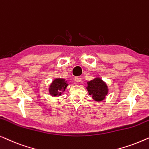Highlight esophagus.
<instances>
[{
	"label": "esophagus",
	"instance_id": "1",
	"mask_svg": "<svg viewBox=\"0 0 149 149\" xmlns=\"http://www.w3.org/2000/svg\"><path fill=\"white\" fill-rule=\"evenodd\" d=\"M75 81H76V82H77V83L81 82V77H75Z\"/></svg>",
	"mask_w": 149,
	"mask_h": 149
}]
</instances>
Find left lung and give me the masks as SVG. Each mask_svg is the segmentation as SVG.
Returning <instances> with one entry per match:
<instances>
[{
	"label": "left lung",
	"mask_w": 149,
	"mask_h": 149,
	"mask_svg": "<svg viewBox=\"0 0 149 149\" xmlns=\"http://www.w3.org/2000/svg\"><path fill=\"white\" fill-rule=\"evenodd\" d=\"M86 90L93 99L96 102L103 100L109 93L107 84L99 77L88 81Z\"/></svg>",
	"instance_id": "8db88e82"
}]
</instances>
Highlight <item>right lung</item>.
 <instances>
[{
  "mask_svg": "<svg viewBox=\"0 0 149 149\" xmlns=\"http://www.w3.org/2000/svg\"><path fill=\"white\" fill-rule=\"evenodd\" d=\"M68 85V81L65 80V79L60 77L54 78L49 86L50 95L53 97H58L65 91Z\"/></svg>",
  "mask_w": 149,
  "mask_h": 149,
  "instance_id": "right-lung-1",
  "label": "right lung"
}]
</instances>
